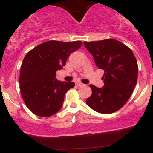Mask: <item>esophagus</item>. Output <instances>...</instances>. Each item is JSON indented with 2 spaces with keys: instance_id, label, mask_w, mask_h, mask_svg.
Segmentation results:
<instances>
[{
  "instance_id": "1",
  "label": "esophagus",
  "mask_w": 153,
  "mask_h": 153,
  "mask_svg": "<svg viewBox=\"0 0 153 153\" xmlns=\"http://www.w3.org/2000/svg\"><path fill=\"white\" fill-rule=\"evenodd\" d=\"M76 86H79V87H80V86H83V85H84V84H82V83L80 82H76Z\"/></svg>"
}]
</instances>
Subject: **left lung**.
<instances>
[{
    "label": "left lung",
    "instance_id": "left-lung-1",
    "mask_svg": "<svg viewBox=\"0 0 153 153\" xmlns=\"http://www.w3.org/2000/svg\"><path fill=\"white\" fill-rule=\"evenodd\" d=\"M95 64L104 70L102 88L90 85L92 94L86 104L102 114L120 109L132 94L137 79V60L131 50L115 39L84 42Z\"/></svg>",
    "mask_w": 153,
    "mask_h": 153
}]
</instances>
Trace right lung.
I'll return each mask as SVG.
<instances>
[{
    "instance_id": "1",
    "label": "right lung",
    "mask_w": 153,
    "mask_h": 153,
    "mask_svg": "<svg viewBox=\"0 0 153 153\" xmlns=\"http://www.w3.org/2000/svg\"><path fill=\"white\" fill-rule=\"evenodd\" d=\"M82 45L80 41H48L25 56L21 66L20 91L26 105L33 114L50 117L62 108L65 94L75 84L57 80L56 72L63 68L70 54Z\"/></svg>"
}]
</instances>
